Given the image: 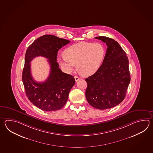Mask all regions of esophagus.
Listing matches in <instances>:
<instances>
[{
  "instance_id": "34e87169",
  "label": "esophagus",
  "mask_w": 153,
  "mask_h": 153,
  "mask_svg": "<svg viewBox=\"0 0 153 153\" xmlns=\"http://www.w3.org/2000/svg\"><path fill=\"white\" fill-rule=\"evenodd\" d=\"M75 79L76 82H77L78 81V80L80 79V78H79L78 76H75Z\"/></svg>"
}]
</instances>
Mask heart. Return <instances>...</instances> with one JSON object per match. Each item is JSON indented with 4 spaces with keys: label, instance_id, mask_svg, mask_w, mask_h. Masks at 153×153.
<instances>
[{
    "label": "heart",
    "instance_id": "obj_1",
    "mask_svg": "<svg viewBox=\"0 0 153 153\" xmlns=\"http://www.w3.org/2000/svg\"><path fill=\"white\" fill-rule=\"evenodd\" d=\"M105 54L102 45L82 42L66 48L63 56L58 57V62L66 72L73 71L75 65L78 72L83 76L95 74L100 68Z\"/></svg>",
    "mask_w": 153,
    "mask_h": 153
}]
</instances>
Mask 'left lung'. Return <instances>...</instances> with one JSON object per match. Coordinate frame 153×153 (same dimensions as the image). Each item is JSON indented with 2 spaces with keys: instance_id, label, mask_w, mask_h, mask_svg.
I'll use <instances>...</instances> for the list:
<instances>
[{
  "instance_id": "left-lung-1",
  "label": "left lung",
  "mask_w": 153,
  "mask_h": 153,
  "mask_svg": "<svg viewBox=\"0 0 153 153\" xmlns=\"http://www.w3.org/2000/svg\"><path fill=\"white\" fill-rule=\"evenodd\" d=\"M95 38L106 43L107 48L100 68L85 79V97L94 108L109 109L121 103L125 98L131 79L128 60L116 41L106 36Z\"/></svg>"
}]
</instances>
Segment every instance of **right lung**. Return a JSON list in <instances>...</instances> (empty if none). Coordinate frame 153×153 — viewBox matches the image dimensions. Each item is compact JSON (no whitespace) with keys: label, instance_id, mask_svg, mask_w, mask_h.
Masks as SVG:
<instances>
[{"label":"right lung","instance_id":"obj_1","mask_svg":"<svg viewBox=\"0 0 153 153\" xmlns=\"http://www.w3.org/2000/svg\"><path fill=\"white\" fill-rule=\"evenodd\" d=\"M70 42L52 35H45L35 40L26 51L22 73L26 95L34 106L44 111H54L62 108L75 84L74 77L62 72L56 62L58 51ZM38 56L47 58L51 68L49 76L44 82H35L31 76L30 63Z\"/></svg>","mask_w":153,"mask_h":153}]
</instances>
